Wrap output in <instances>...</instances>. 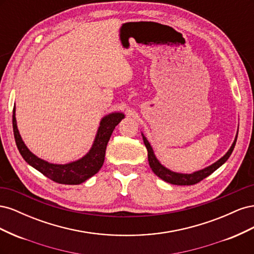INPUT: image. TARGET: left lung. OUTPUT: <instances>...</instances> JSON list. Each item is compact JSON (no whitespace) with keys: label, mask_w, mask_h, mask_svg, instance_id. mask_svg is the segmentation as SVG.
<instances>
[{"label":"left lung","mask_w":254,"mask_h":254,"mask_svg":"<svg viewBox=\"0 0 254 254\" xmlns=\"http://www.w3.org/2000/svg\"><path fill=\"white\" fill-rule=\"evenodd\" d=\"M142 136H143L144 144L148 151V162H149V166L152 170V172L155 173L159 177V178L164 180L165 182L175 184V186H193V184L200 182L201 180L206 178L207 176H210L212 173H214L217 170V168H219L222 164H224L229 159V157L231 156V153L234 149V146L236 144V140H237V136H235V140H234L232 146L227 151L226 155L222 158H220L218 161H216L215 163H213L212 165L203 168V170H201V171L195 172L193 174H180V173L172 172L168 170V168H166L165 166L161 164L159 162V160L156 158L155 153H153L152 147L150 146L149 142L144 136L143 133H142Z\"/></svg>","instance_id":"8db88e82"}]
</instances>
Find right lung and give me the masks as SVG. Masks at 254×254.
<instances>
[{"instance_id": "obj_1", "label": "right lung", "mask_w": 254, "mask_h": 254, "mask_svg": "<svg viewBox=\"0 0 254 254\" xmlns=\"http://www.w3.org/2000/svg\"><path fill=\"white\" fill-rule=\"evenodd\" d=\"M125 118L124 113L113 112L104 117L99 123V127L95 136V140L91 149L86 156L81 159L66 164H54L44 161L35 156L23 142L19 133L17 120H16V107L12 113V127L13 135L16 140L17 147L26 162L39 171L51 180L61 184H80L94 176L104 164L107 144L113 132L115 126Z\"/></svg>"}]
</instances>
